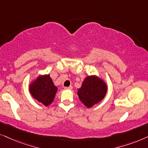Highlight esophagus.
<instances>
[{"label":"esophagus","mask_w":148,"mask_h":148,"mask_svg":"<svg viewBox=\"0 0 148 148\" xmlns=\"http://www.w3.org/2000/svg\"><path fill=\"white\" fill-rule=\"evenodd\" d=\"M66 90H72V86H66V87L64 88Z\"/></svg>","instance_id":"34e87169"}]
</instances>
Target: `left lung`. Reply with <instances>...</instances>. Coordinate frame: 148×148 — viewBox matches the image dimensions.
Listing matches in <instances>:
<instances>
[{"label": "left lung", "mask_w": 148, "mask_h": 148, "mask_svg": "<svg viewBox=\"0 0 148 148\" xmlns=\"http://www.w3.org/2000/svg\"><path fill=\"white\" fill-rule=\"evenodd\" d=\"M107 92V86L103 80L95 76H87L78 89V95L82 103L87 108L101 101Z\"/></svg>", "instance_id": "1"}]
</instances>
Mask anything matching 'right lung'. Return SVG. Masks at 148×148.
Returning a JSON list of instances; mask_svg holds the SVG:
<instances>
[{
	"instance_id": "add662e5",
	"label": "right lung",
	"mask_w": 148,
	"mask_h": 148,
	"mask_svg": "<svg viewBox=\"0 0 148 148\" xmlns=\"http://www.w3.org/2000/svg\"><path fill=\"white\" fill-rule=\"evenodd\" d=\"M58 88L49 76H40L29 86V91L32 96L45 106H48L53 101Z\"/></svg>"
}]
</instances>
